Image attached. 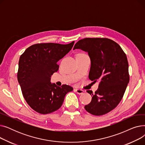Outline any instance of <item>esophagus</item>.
<instances>
[{
	"label": "esophagus",
	"mask_w": 145,
	"mask_h": 145,
	"mask_svg": "<svg viewBox=\"0 0 145 145\" xmlns=\"http://www.w3.org/2000/svg\"><path fill=\"white\" fill-rule=\"evenodd\" d=\"M74 92H76L78 94H83V92H84V91H83V90L82 89H74Z\"/></svg>",
	"instance_id": "esophagus-1"
}]
</instances>
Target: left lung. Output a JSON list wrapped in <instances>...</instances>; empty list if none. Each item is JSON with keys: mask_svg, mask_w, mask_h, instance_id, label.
<instances>
[{"mask_svg": "<svg viewBox=\"0 0 145 145\" xmlns=\"http://www.w3.org/2000/svg\"><path fill=\"white\" fill-rule=\"evenodd\" d=\"M88 53L91 60L90 80L99 82L90 103L85 106L89 113L101 116L115 109L122 99L129 82V64L125 53L115 41L108 38H85L75 44L73 50Z\"/></svg>", "mask_w": 145, "mask_h": 145, "instance_id": "1", "label": "left lung"}]
</instances>
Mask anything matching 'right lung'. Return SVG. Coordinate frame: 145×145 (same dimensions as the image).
<instances>
[{"label":"right lung","mask_w":145,"mask_h":145,"mask_svg":"<svg viewBox=\"0 0 145 145\" xmlns=\"http://www.w3.org/2000/svg\"><path fill=\"white\" fill-rule=\"evenodd\" d=\"M74 43H37L20 56L18 80L26 102L37 113L44 115L57 110L66 93L73 90L67 85L59 87L52 84L50 79L59 69L57 62L72 49Z\"/></svg>","instance_id":"1"}]
</instances>
